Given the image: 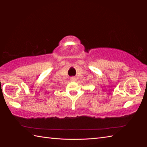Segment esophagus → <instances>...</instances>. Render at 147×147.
<instances>
[{
  "mask_svg": "<svg viewBox=\"0 0 147 147\" xmlns=\"http://www.w3.org/2000/svg\"><path fill=\"white\" fill-rule=\"evenodd\" d=\"M70 80L72 81H75V80H76V78H75V77H70Z\"/></svg>",
  "mask_w": 147,
  "mask_h": 147,
  "instance_id": "1",
  "label": "esophagus"
}]
</instances>
